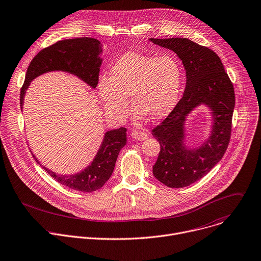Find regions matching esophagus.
Listing matches in <instances>:
<instances>
[{
	"instance_id": "34e87169",
	"label": "esophagus",
	"mask_w": 261,
	"mask_h": 261,
	"mask_svg": "<svg viewBox=\"0 0 261 261\" xmlns=\"http://www.w3.org/2000/svg\"><path fill=\"white\" fill-rule=\"evenodd\" d=\"M132 137L136 140H146L148 138V133L143 132V131H136L134 130L132 132Z\"/></svg>"
}]
</instances>
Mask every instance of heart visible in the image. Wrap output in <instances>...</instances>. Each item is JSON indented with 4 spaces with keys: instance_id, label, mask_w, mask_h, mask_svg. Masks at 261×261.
I'll list each match as a JSON object with an SVG mask.
<instances>
[{
    "instance_id": "obj_1",
    "label": "heart",
    "mask_w": 261,
    "mask_h": 261,
    "mask_svg": "<svg viewBox=\"0 0 261 261\" xmlns=\"http://www.w3.org/2000/svg\"><path fill=\"white\" fill-rule=\"evenodd\" d=\"M181 86L182 68L173 56L128 52L113 63L109 78L100 79L98 89L110 114L124 117L129 110L128 98L132 97L133 110L156 122L174 110Z\"/></svg>"
}]
</instances>
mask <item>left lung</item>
I'll return each mask as SVG.
<instances>
[{
  "instance_id": "8db88e82",
  "label": "left lung",
  "mask_w": 261,
  "mask_h": 261,
  "mask_svg": "<svg viewBox=\"0 0 261 261\" xmlns=\"http://www.w3.org/2000/svg\"><path fill=\"white\" fill-rule=\"evenodd\" d=\"M150 40L175 52L186 70L182 99L152 130L160 145L153 175L164 185L180 188L203 178L223 158L231 136L234 88L220 57L207 46L183 37ZM202 103L212 110V132L205 143L189 149L184 144L186 116Z\"/></svg>"
}]
</instances>
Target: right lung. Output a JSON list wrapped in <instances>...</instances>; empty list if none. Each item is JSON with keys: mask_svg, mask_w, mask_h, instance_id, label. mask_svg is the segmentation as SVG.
<instances>
[{"mask_svg": "<svg viewBox=\"0 0 261 261\" xmlns=\"http://www.w3.org/2000/svg\"><path fill=\"white\" fill-rule=\"evenodd\" d=\"M101 54V42L90 37L60 40L38 52L28 66L25 82L20 89V108H22L23 97L31 81L53 70L73 74L90 87L96 88L102 64ZM126 131L127 129L123 127L107 131L90 165L75 175H58L41 165L34 155L33 157L42 169L60 184L78 192L91 193L100 189L112 175L118 153L127 144Z\"/></svg>", "mask_w": 261, "mask_h": 261, "instance_id": "obj_1", "label": "right lung"}]
</instances>
